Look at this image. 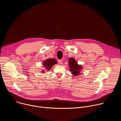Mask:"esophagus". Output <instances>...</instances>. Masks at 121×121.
<instances>
[{
    "instance_id": "obj_1",
    "label": "esophagus",
    "mask_w": 121,
    "mask_h": 121,
    "mask_svg": "<svg viewBox=\"0 0 121 121\" xmlns=\"http://www.w3.org/2000/svg\"><path fill=\"white\" fill-rule=\"evenodd\" d=\"M58 63L60 64H63V61H62V60H58Z\"/></svg>"
}]
</instances>
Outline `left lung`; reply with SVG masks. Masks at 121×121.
Returning a JSON list of instances; mask_svg holds the SVG:
<instances>
[{
  "instance_id": "8db88e82",
  "label": "left lung",
  "mask_w": 121,
  "mask_h": 121,
  "mask_svg": "<svg viewBox=\"0 0 121 121\" xmlns=\"http://www.w3.org/2000/svg\"><path fill=\"white\" fill-rule=\"evenodd\" d=\"M68 62L69 67V70L72 74L74 76H78L81 74L80 72L83 69V66L80 65H78L74 58L70 57L68 59Z\"/></svg>"
}]
</instances>
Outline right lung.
Listing matches in <instances>:
<instances>
[{
	"label": "right lung",
	"instance_id": "right-lung-1",
	"mask_svg": "<svg viewBox=\"0 0 121 121\" xmlns=\"http://www.w3.org/2000/svg\"><path fill=\"white\" fill-rule=\"evenodd\" d=\"M57 63V62L55 58H48L45 60L43 62V65L45 68L44 69L46 70V71H48L51 69L54 65L56 64ZM42 72L44 73L45 72V70L43 69V70L42 71Z\"/></svg>",
	"mask_w": 121,
	"mask_h": 121
}]
</instances>
